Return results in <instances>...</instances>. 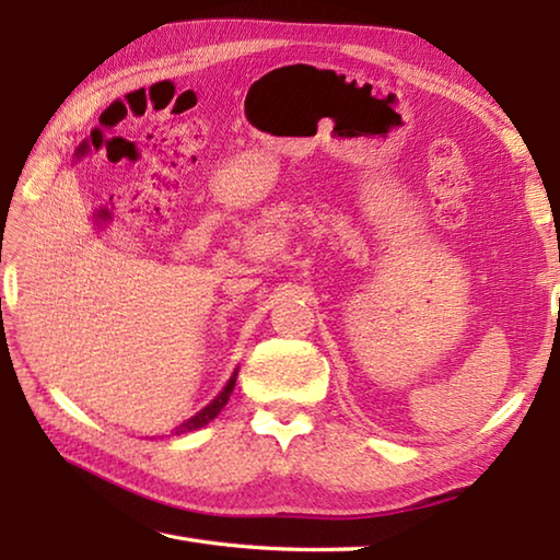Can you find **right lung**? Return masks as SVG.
<instances>
[{
  "instance_id": "right-lung-1",
  "label": "right lung",
  "mask_w": 560,
  "mask_h": 560,
  "mask_svg": "<svg viewBox=\"0 0 560 560\" xmlns=\"http://www.w3.org/2000/svg\"><path fill=\"white\" fill-rule=\"evenodd\" d=\"M235 377H237V368L233 371V375H231L229 383H225V387L219 392V397H217V399H211L205 409H201L199 413H195V416H192V419H187L183 425H177V428H175V435H183V433H189V431H197V428L207 425L211 419H217V416L221 413V409H223L225 404H229V399H231V392H233V387H235Z\"/></svg>"
}]
</instances>
